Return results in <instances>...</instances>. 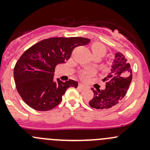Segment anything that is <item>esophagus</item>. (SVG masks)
<instances>
[{
  "label": "esophagus",
  "instance_id": "34e87169",
  "mask_svg": "<svg viewBox=\"0 0 150 150\" xmlns=\"http://www.w3.org/2000/svg\"><path fill=\"white\" fill-rule=\"evenodd\" d=\"M78 88L83 90V89L86 88V86H85L84 85H83L82 83H79V84H78Z\"/></svg>",
  "mask_w": 150,
  "mask_h": 150
}]
</instances>
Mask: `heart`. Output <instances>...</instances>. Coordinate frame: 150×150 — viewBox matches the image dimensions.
Segmentation results:
<instances>
[{
  "label": "heart",
  "mask_w": 150,
  "mask_h": 150,
  "mask_svg": "<svg viewBox=\"0 0 150 150\" xmlns=\"http://www.w3.org/2000/svg\"><path fill=\"white\" fill-rule=\"evenodd\" d=\"M92 51V55L93 56H100L101 57H104V54L106 53V48L103 45H102L99 43H94L91 45V46ZM93 72L91 70H88V69H86L83 70L81 73V77L83 79L86 80L89 77L93 75Z\"/></svg>",
  "instance_id": "b5f03b06"
}]
</instances>
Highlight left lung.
Here are the masks:
<instances>
[{
    "instance_id": "8db88e82",
    "label": "left lung",
    "mask_w": 150,
    "mask_h": 150,
    "mask_svg": "<svg viewBox=\"0 0 150 150\" xmlns=\"http://www.w3.org/2000/svg\"><path fill=\"white\" fill-rule=\"evenodd\" d=\"M131 80V65L123 54L116 53L112 64L111 72L103 79V81H106L105 88L104 90L91 88L93 97L89 101L90 107L98 110H105L119 103L126 94Z\"/></svg>"
}]
</instances>
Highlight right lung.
<instances>
[{"label": "right lung", "instance_id": "add662e5", "mask_svg": "<svg viewBox=\"0 0 150 150\" xmlns=\"http://www.w3.org/2000/svg\"><path fill=\"white\" fill-rule=\"evenodd\" d=\"M81 37L51 38L38 42L21 56L13 69L18 93L29 107L38 111H48L57 107L69 87L78 82L54 80L56 66L65 63L74 48L90 43Z\"/></svg>", "mask_w": 150, "mask_h": 150}]
</instances>
